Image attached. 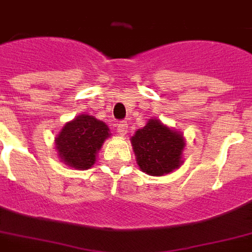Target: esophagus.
<instances>
[{"label":"esophagus","instance_id":"esophagus-1","mask_svg":"<svg viewBox=\"0 0 252 252\" xmlns=\"http://www.w3.org/2000/svg\"><path fill=\"white\" fill-rule=\"evenodd\" d=\"M117 128V133L121 136H124L128 132V124H126V121H119L116 124Z\"/></svg>","mask_w":252,"mask_h":252}]
</instances>
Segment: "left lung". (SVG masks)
<instances>
[{"label":"left lung","mask_w":252,"mask_h":252,"mask_svg":"<svg viewBox=\"0 0 252 252\" xmlns=\"http://www.w3.org/2000/svg\"><path fill=\"white\" fill-rule=\"evenodd\" d=\"M137 164L148 175L161 176L172 172L182 164L183 136L163 126L159 120H150L131 139Z\"/></svg>","instance_id":"8db88e82"}]
</instances>
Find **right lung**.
Masks as SVG:
<instances>
[{"mask_svg": "<svg viewBox=\"0 0 252 252\" xmlns=\"http://www.w3.org/2000/svg\"><path fill=\"white\" fill-rule=\"evenodd\" d=\"M105 123L81 115L65 126L56 139V148L63 161L77 169H88L96 161V154L109 136Z\"/></svg>", "mask_w": 252, "mask_h": 252, "instance_id": "1", "label": "right lung"}]
</instances>
